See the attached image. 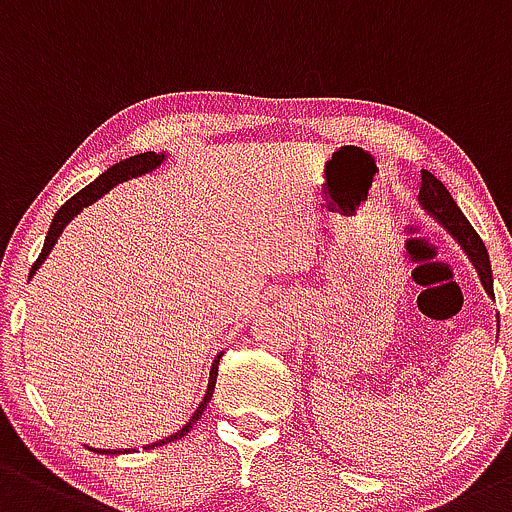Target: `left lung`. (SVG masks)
I'll return each instance as SVG.
<instances>
[{"label":"left lung","instance_id":"1","mask_svg":"<svg viewBox=\"0 0 512 512\" xmlns=\"http://www.w3.org/2000/svg\"><path fill=\"white\" fill-rule=\"evenodd\" d=\"M419 203L432 218H437L456 240L464 247V252L469 255V260L476 267L481 284L486 287V292L493 297V272H491V260H488V250L483 245V240L478 238V233L473 230V225L466 220V215L461 213V208L456 206V201L451 198V193L446 191V186L441 184L434 174H429L427 169H422V188H419Z\"/></svg>","mask_w":512,"mask_h":512}]
</instances>
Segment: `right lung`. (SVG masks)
Instances as JSON below:
<instances>
[{
    "label": "right lung",
    "instance_id": "obj_1",
    "mask_svg": "<svg viewBox=\"0 0 512 512\" xmlns=\"http://www.w3.org/2000/svg\"><path fill=\"white\" fill-rule=\"evenodd\" d=\"M164 157H166V154L144 152V154H137V157H129V159H125V161H120V164L110 166V169H107L105 174H100L98 179L93 181V184L85 186L83 191H80V193H75V196L71 198V201L63 203V206L58 208V213L53 215V223H51V228H48V235H46V242H43V250H41L39 260H36V262H34V267H31V277H34V274L39 272L41 262L46 260L48 252H51V250H53V245H56V240L61 238L63 228H66V225L71 223V220L75 218V215H78L80 211H83L85 206H90V203H93V201H98L100 196H105V193L110 191L112 186L122 184V181H127V179H137V176L149 174V171H154V169H157V166H161V161H164ZM220 355H223V353H220ZM220 355H218V358L213 360V365H211V378H208V390H206V397H203V400H201V405H198V410L193 412V417L188 419V422H186L184 427H181L179 432H176V434H171V437L159 439V441H154V444H149V446H152V449H154V446L169 444V441L181 439V437H184V434H188V429H193V424H196L198 419H201L203 410H206V405H208V402H211V397H213V390H215V378H218V363H220ZM149 446H144V449H149ZM93 451H102V454H120V451H117V449H115V451H112V449H93Z\"/></svg>",
    "mask_w": 512,
    "mask_h": 512
}]
</instances>
